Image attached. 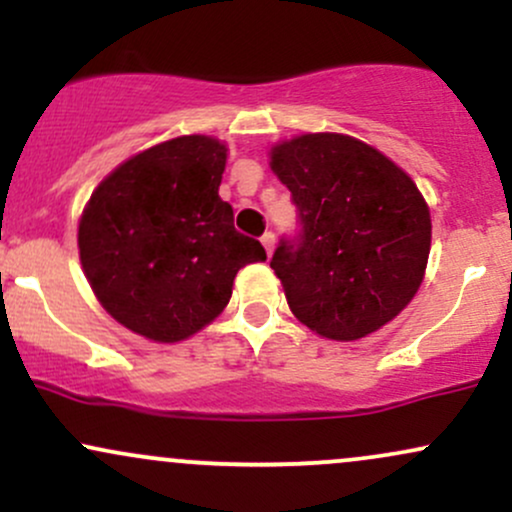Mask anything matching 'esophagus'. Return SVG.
I'll use <instances>...</instances> for the list:
<instances>
[{
	"instance_id": "obj_1",
	"label": "esophagus",
	"mask_w": 512,
	"mask_h": 512,
	"mask_svg": "<svg viewBox=\"0 0 512 512\" xmlns=\"http://www.w3.org/2000/svg\"><path fill=\"white\" fill-rule=\"evenodd\" d=\"M260 240H262L264 250H267V255H272V252H274V243H276L274 233H272V231H269V233H264V236H262Z\"/></svg>"
}]
</instances>
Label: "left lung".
<instances>
[{
  "label": "left lung",
  "mask_w": 512,
  "mask_h": 512,
  "mask_svg": "<svg viewBox=\"0 0 512 512\" xmlns=\"http://www.w3.org/2000/svg\"><path fill=\"white\" fill-rule=\"evenodd\" d=\"M269 158L301 219L269 262L291 313L334 342L378 332L424 281L431 211L419 187L378 149L337 132L279 142Z\"/></svg>",
  "instance_id": "left-lung-1"
}]
</instances>
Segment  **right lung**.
Segmentation results:
<instances>
[{
	"label": "right lung",
	"mask_w": 512,
	"mask_h": 512,
	"mask_svg": "<svg viewBox=\"0 0 512 512\" xmlns=\"http://www.w3.org/2000/svg\"><path fill=\"white\" fill-rule=\"evenodd\" d=\"M226 151L204 134L151 146L101 180L79 219L93 293L151 342H182L207 327L231 301L238 269L267 260L219 197Z\"/></svg>",
	"instance_id": "add662e5"
}]
</instances>
